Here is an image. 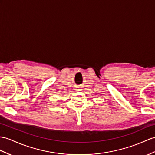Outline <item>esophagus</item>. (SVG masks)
Returning <instances> with one entry per match:
<instances>
[{
  "label": "esophagus",
  "instance_id": "34e87169",
  "mask_svg": "<svg viewBox=\"0 0 155 155\" xmlns=\"http://www.w3.org/2000/svg\"><path fill=\"white\" fill-rule=\"evenodd\" d=\"M77 88H78V89L79 90V91H81V89H82V87H81V86H78L77 87Z\"/></svg>",
  "mask_w": 155,
  "mask_h": 155
}]
</instances>
